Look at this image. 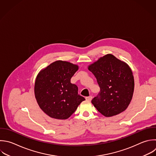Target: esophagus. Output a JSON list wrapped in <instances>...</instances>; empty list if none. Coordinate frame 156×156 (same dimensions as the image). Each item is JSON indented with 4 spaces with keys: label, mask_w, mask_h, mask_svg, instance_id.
<instances>
[{
    "label": "esophagus",
    "mask_w": 156,
    "mask_h": 156,
    "mask_svg": "<svg viewBox=\"0 0 156 156\" xmlns=\"http://www.w3.org/2000/svg\"><path fill=\"white\" fill-rule=\"evenodd\" d=\"M92 98H93V97H92L91 96H88V97H86V99H87V101H91V99H92Z\"/></svg>",
    "instance_id": "1"
}]
</instances>
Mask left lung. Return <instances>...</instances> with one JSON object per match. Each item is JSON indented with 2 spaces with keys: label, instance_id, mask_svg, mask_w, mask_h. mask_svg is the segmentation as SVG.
<instances>
[{
  "label": "left lung",
  "instance_id": "left-lung-1",
  "mask_svg": "<svg viewBox=\"0 0 156 156\" xmlns=\"http://www.w3.org/2000/svg\"><path fill=\"white\" fill-rule=\"evenodd\" d=\"M88 69L96 78L100 93L91 102L102 115L111 117L125 111L132 99L134 79L129 66L110 54L100 57Z\"/></svg>",
  "mask_w": 156,
  "mask_h": 156
}]
</instances>
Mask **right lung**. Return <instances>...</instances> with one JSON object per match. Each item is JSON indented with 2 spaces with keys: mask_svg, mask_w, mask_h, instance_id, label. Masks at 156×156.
Returning a JSON list of instances; mask_svg holds the SVG:
<instances>
[{
  "mask_svg": "<svg viewBox=\"0 0 156 156\" xmlns=\"http://www.w3.org/2000/svg\"><path fill=\"white\" fill-rule=\"evenodd\" d=\"M79 66L57 60L40 71L37 76L34 91L40 108L48 116L66 119L76 111L85 99L78 94V87L71 79Z\"/></svg>",
  "mask_w": 156,
  "mask_h": 156,
  "instance_id": "add662e5",
  "label": "right lung"
}]
</instances>
